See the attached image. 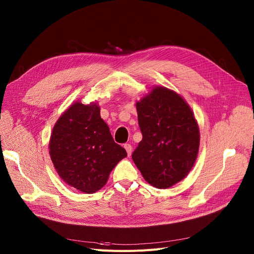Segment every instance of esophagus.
I'll return each instance as SVG.
<instances>
[{"instance_id":"1","label":"esophagus","mask_w":254,"mask_h":254,"mask_svg":"<svg viewBox=\"0 0 254 254\" xmlns=\"http://www.w3.org/2000/svg\"><path fill=\"white\" fill-rule=\"evenodd\" d=\"M124 147H125V149L127 150V155L129 156L130 154H131V145L130 144H125V146H124Z\"/></svg>"}]
</instances>
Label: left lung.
<instances>
[{
	"mask_svg": "<svg viewBox=\"0 0 254 254\" xmlns=\"http://www.w3.org/2000/svg\"><path fill=\"white\" fill-rule=\"evenodd\" d=\"M142 140L131 158L156 189H169L189 175L198 152L199 130L185 100L156 86L136 103Z\"/></svg>",
	"mask_w": 254,
	"mask_h": 254,
	"instance_id": "1",
	"label": "left lung"
}]
</instances>
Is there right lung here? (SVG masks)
<instances>
[{
  "mask_svg": "<svg viewBox=\"0 0 254 254\" xmlns=\"http://www.w3.org/2000/svg\"><path fill=\"white\" fill-rule=\"evenodd\" d=\"M49 154L60 177L85 193L106 184L110 172L127 156L101 118L97 103L75 102L59 118L49 141Z\"/></svg>",
  "mask_w": 254,
  "mask_h": 254,
  "instance_id": "1",
  "label": "right lung"
}]
</instances>
